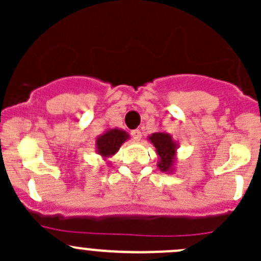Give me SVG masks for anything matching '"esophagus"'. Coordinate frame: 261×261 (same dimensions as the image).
<instances>
[{"label":"esophagus","instance_id":"34e87169","mask_svg":"<svg viewBox=\"0 0 261 261\" xmlns=\"http://www.w3.org/2000/svg\"><path fill=\"white\" fill-rule=\"evenodd\" d=\"M131 136H133L134 140L139 141L141 139V131L138 130V128H136V130H133L131 131Z\"/></svg>","mask_w":261,"mask_h":261}]
</instances>
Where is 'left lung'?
Segmentation results:
<instances>
[{
    "instance_id": "left-lung-1",
    "label": "left lung",
    "mask_w": 261,
    "mask_h": 261,
    "mask_svg": "<svg viewBox=\"0 0 261 261\" xmlns=\"http://www.w3.org/2000/svg\"><path fill=\"white\" fill-rule=\"evenodd\" d=\"M147 140L155 146V151L158 154L156 165L160 172L173 174L175 170V163H177V141L173 139L170 134L164 133V131L151 134Z\"/></svg>"
}]
</instances>
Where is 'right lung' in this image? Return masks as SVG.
Segmentation results:
<instances>
[{"label": "right lung", "instance_id": "right-lung-1", "mask_svg": "<svg viewBox=\"0 0 261 261\" xmlns=\"http://www.w3.org/2000/svg\"><path fill=\"white\" fill-rule=\"evenodd\" d=\"M130 139V135L125 130L118 127L107 128L103 134L97 136L96 152L103 160H109L120 150L121 145Z\"/></svg>", "mask_w": 261, "mask_h": 261}]
</instances>
